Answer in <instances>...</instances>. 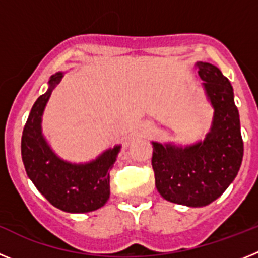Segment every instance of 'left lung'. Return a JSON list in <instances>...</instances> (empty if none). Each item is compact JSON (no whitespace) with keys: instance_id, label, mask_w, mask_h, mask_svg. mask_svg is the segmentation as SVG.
Segmentation results:
<instances>
[{"instance_id":"8db88e82","label":"left lung","mask_w":258,"mask_h":258,"mask_svg":"<svg viewBox=\"0 0 258 258\" xmlns=\"http://www.w3.org/2000/svg\"><path fill=\"white\" fill-rule=\"evenodd\" d=\"M195 67L214 107L211 132L184 149L152 142L151 160L161 197L187 207L208 206L221 197L235 179L244 151L231 84L216 66L198 61Z\"/></svg>"}]
</instances>
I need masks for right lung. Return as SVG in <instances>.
<instances>
[{"mask_svg":"<svg viewBox=\"0 0 258 258\" xmlns=\"http://www.w3.org/2000/svg\"><path fill=\"white\" fill-rule=\"evenodd\" d=\"M61 77V74L51 76L49 90L32 107L23 129L22 159L31 181L52 206L70 213H85L101 208L108 200L109 172L120 146L84 165L60 160L50 150L41 134V116Z\"/></svg>","mask_w":258,"mask_h":258,"instance_id":"1","label":"right lung"}]
</instances>
